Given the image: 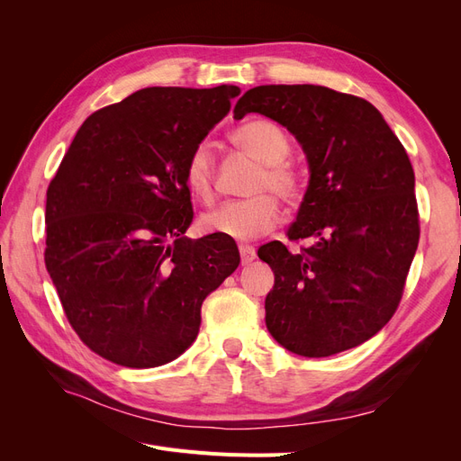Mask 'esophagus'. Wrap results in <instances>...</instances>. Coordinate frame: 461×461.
I'll return each mask as SVG.
<instances>
[{
  "instance_id": "obj_1",
  "label": "esophagus",
  "mask_w": 461,
  "mask_h": 461,
  "mask_svg": "<svg viewBox=\"0 0 461 461\" xmlns=\"http://www.w3.org/2000/svg\"><path fill=\"white\" fill-rule=\"evenodd\" d=\"M240 249V258H242V265H249L254 259H256V249L249 246V244H240L239 246Z\"/></svg>"
}]
</instances>
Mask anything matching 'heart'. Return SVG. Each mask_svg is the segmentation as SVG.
Wrapping results in <instances>:
<instances>
[{"instance_id":"obj_1","label":"heart","mask_w":461,"mask_h":461,"mask_svg":"<svg viewBox=\"0 0 461 461\" xmlns=\"http://www.w3.org/2000/svg\"><path fill=\"white\" fill-rule=\"evenodd\" d=\"M230 142L261 163L252 186L256 196L217 207L215 212L203 215L202 225L207 232L234 240H252L271 230L281 217L278 202L267 190L286 202H296L303 192V178L296 167L286 161L290 153L288 134L269 119L242 122L230 132ZM185 183L192 196L202 203L215 200V158L205 142L194 146L188 153Z\"/></svg>"}]
</instances>
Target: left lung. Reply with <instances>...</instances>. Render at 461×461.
<instances>
[{"mask_svg":"<svg viewBox=\"0 0 461 461\" xmlns=\"http://www.w3.org/2000/svg\"><path fill=\"white\" fill-rule=\"evenodd\" d=\"M281 122L310 163V186L290 240L259 248L275 286L265 323L286 350L327 357L369 340L398 310L420 244L415 176L406 149L364 97L313 85L248 90L234 119Z\"/></svg>","mask_w":461,"mask_h":461,"instance_id":"left-lung-1","label":"left lung"}]
</instances>
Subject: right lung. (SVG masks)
<instances>
[{"instance_id":"add662e5","label":"right lung","mask_w":461,"mask_h":461,"mask_svg":"<svg viewBox=\"0 0 461 461\" xmlns=\"http://www.w3.org/2000/svg\"><path fill=\"white\" fill-rule=\"evenodd\" d=\"M239 86H153L92 113L48 186L46 269L68 323L117 366L169 364L196 340L202 303L239 267L229 236H185V163Z\"/></svg>"}]
</instances>
